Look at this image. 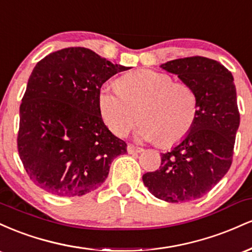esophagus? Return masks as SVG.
Masks as SVG:
<instances>
[{
  "mask_svg": "<svg viewBox=\"0 0 252 252\" xmlns=\"http://www.w3.org/2000/svg\"><path fill=\"white\" fill-rule=\"evenodd\" d=\"M126 149H128V153H130V154L143 152V148H141V147H136L134 144H128V148Z\"/></svg>",
  "mask_w": 252,
  "mask_h": 252,
  "instance_id": "34e87169",
  "label": "esophagus"
}]
</instances>
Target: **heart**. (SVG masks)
I'll list each match as a JSON object with an SVG mask.
<instances>
[{"label": "heart", "mask_w": 252, "mask_h": 252, "mask_svg": "<svg viewBox=\"0 0 252 252\" xmlns=\"http://www.w3.org/2000/svg\"><path fill=\"white\" fill-rule=\"evenodd\" d=\"M98 105L106 126L126 136L137 123L138 135L173 146L192 129L198 112V98L189 84L174 82L169 74L137 70L124 74L116 86L105 84L98 94Z\"/></svg>", "instance_id": "obj_1"}]
</instances>
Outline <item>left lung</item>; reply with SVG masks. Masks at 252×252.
I'll list each match as a JSON object with an SVG mask.
<instances>
[{
  "label": "left lung",
  "mask_w": 252,
  "mask_h": 252,
  "mask_svg": "<svg viewBox=\"0 0 252 252\" xmlns=\"http://www.w3.org/2000/svg\"><path fill=\"white\" fill-rule=\"evenodd\" d=\"M161 67L178 74L198 98L195 122L170 152L161 153V166L143 174L144 186L156 198L186 202L201 198L224 178L232 163L239 126L232 73L205 57L170 60Z\"/></svg>",
  "instance_id": "left-lung-1"
}]
</instances>
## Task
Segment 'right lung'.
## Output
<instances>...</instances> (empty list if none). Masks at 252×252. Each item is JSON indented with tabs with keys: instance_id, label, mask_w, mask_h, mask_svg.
<instances>
[{
	"instance_id": "add662e5",
	"label": "right lung",
	"mask_w": 252,
	"mask_h": 252,
	"mask_svg": "<svg viewBox=\"0 0 252 252\" xmlns=\"http://www.w3.org/2000/svg\"><path fill=\"white\" fill-rule=\"evenodd\" d=\"M130 67L94 51L68 47L40 60L20 105L17 150L28 176L51 194L80 196L97 189L126 143L106 128L98 94Z\"/></svg>"
}]
</instances>
